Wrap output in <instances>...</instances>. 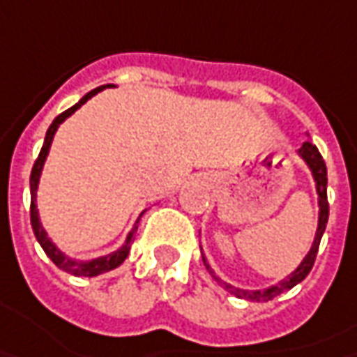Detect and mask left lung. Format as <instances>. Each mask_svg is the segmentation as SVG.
<instances>
[{"label":"left lung","instance_id":"8db88e82","mask_svg":"<svg viewBox=\"0 0 357 357\" xmlns=\"http://www.w3.org/2000/svg\"><path fill=\"white\" fill-rule=\"evenodd\" d=\"M298 158L306 164V167L310 169L314 179V185H316V195H318V227H316V235H314L312 247L310 251L306 252V257L302 259L301 264L290 273L289 277H284L282 280H278L277 284H271L263 290H245V289H235L233 284H227L223 282L221 278L217 277L215 273L211 271V266L207 263L205 255H203V263L207 266V271L211 273V277L215 278L217 284L223 287L225 290H229L231 294H235L237 298H245V301L251 302H268L273 301L275 296L287 292L292 287H296L298 282H302L304 278L308 277V273L312 271L314 259H316V252H318V247H320V239L324 235L326 223H328V195H326V190H328V174H326V164L322 160V155L318 152V148L314 146L312 142H304L302 148L298 150Z\"/></svg>","mask_w":357,"mask_h":357}]
</instances>
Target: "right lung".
Returning a JSON list of instances; mask_svg holds the SVG:
<instances>
[{"label": "right lung", "mask_w": 357, "mask_h": 357, "mask_svg": "<svg viewBox=\"0 0 357 357\" xmlns=\"http://www.w3.org/2000/svg\"><path fill=\"white\" fill-rule=\"evenodd\" d=\"M108 86H112V84H105V86H98V89H94L91 93H86L82 98H80L79 102L75 106H70L68 110H65L63 114H59V116L53 120V124L49 126L47 130V134H45V142H43V148H41V152H39V158L35 160V166L31 169V227L33 233H35V237L39 241V245L43 247V251L47 252V257L53 261V263L61 268V271H65L68 275H75V277H98V275H102V273H108V271H112V268H116L120 264L124 263V259L128 257L130 247H132V243H134V233H136V229H138V223H140V217L144 215V211L140 213V217L136 219V223H134V227L130 231L128 235H126V241L118 247L116 251L108 252L105 257H96V259H89V261H77V259H73V257H68L65 252L61 251L59 247H56L53 239L47 235V231H45L43 223H41V217H39V209H37V190H39V179H41V174H43V166L45 162H47V155H49V150H51V144H53V138H55L56 130L59 126L67 120L68 116H73L77 110H79L80 106L84 105L86 100H91L93 96H96L98 93H102L105 89Z\"/></svg>", "instance_id": "1"}]
</instances>
